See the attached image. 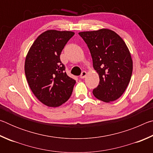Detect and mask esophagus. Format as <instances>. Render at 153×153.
<instances>
[{
  "label": "esophagus",
  "instance_id": "esophagus-1",
  "mask_svg": "<svg viewBox=\"0 0 153 153\" xmlns=\"http://www.w3.org/2000/svg\"><path fill=\"white\" fill-rule=\"evenodd\" d=\"M86 71H83L82 72V74H81V75H80V78L81 79H84L85 77L86 76Z\"/></svg>",
  "mask_w": 153,
  "mask_h": 153
}]
</instances>
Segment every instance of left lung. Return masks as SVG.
<instances>
[{
  "label": "left lung",
  "mask_w": 153,
  "mask_h": 153,
  "mask_svg": "<svg viewBox=\"0 0 153 153\" xmlns=\"http://www.w3.org/2000/svg\"><path fill=\"white\" fill-rule=\"evenodd\" d=\"M91 54L99 76L94 97L105 102L118 99L130 81L133 62L128 46L117 33L108 29L79 32Z\"/></svg>",
  "instance_id": "left-lung-1"
}]
</instances>
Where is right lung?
Segmentation results:
<instances>
[{
  "label": "right lung",
  "instance_id": "1",
  "mask_svg": "<svg viewBox=\"0 0 153 153\" xmlns=\"http://www.w3.org/2000/svg\"><path fill=\"white\" fill-rule=\"evenodd\" d=\"M74 34L69 31H46L36 38L25 58V74L30 89L48 107L63 104L73 92L76 80L65 71L60 55Z\"/></svg>",
  "mask_w": 153,
  "mask_h": 153
}]
</instances>
